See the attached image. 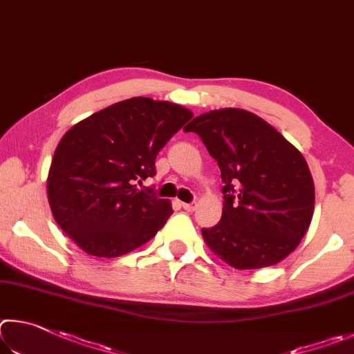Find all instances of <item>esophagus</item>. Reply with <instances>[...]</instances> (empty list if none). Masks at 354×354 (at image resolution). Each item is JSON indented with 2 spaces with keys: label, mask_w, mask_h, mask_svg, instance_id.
Returning <instances> with one entry per match:
<instances>
[{
  "label": "esophagus",
  "mask_w": 354,
  "mask_h": 354,
  "mask_svg": "<svg viewBox=\"0 0 354 354\" xmlns=\"http://www.w3.org/2000/svg\"><path fill=\"white\" fill-rule=\"evenodd\" d=\"M182 207L187 209V212H194V209L197 208V202L193 201V202H189V203H182Z\"/></svg>",
  "instance_id": "obj_1"
}]
</instances>
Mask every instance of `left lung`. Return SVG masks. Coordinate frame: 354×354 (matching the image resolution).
<instances>
[{
	"label": "left lung",
	"mask_w": 354,
	"mask_h": 354,
	"mask_svg": "<svg viewBox=\"0 0 354 354\" xmlns=\"http://www.w3.org/2000/svg\"><path fill=\"white\" fill-rule=\"evenodd\" d=\"M187 132L201 136L224 182L222 218L202 228L209 249L236 269L268 268L294 252L314 212V182L303 155L241 109L203 113Z\"/></svg>",
	"instance_id": "left-lung-1"
}]
</instances>
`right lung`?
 Wrapping results in <instances>:
<instances>
[{
	"mask_svg": "<svg viewBox=\"0 0 354 354\" xmlns=\"http://www.w3.org/2000/svg\"><path fill=\"white\" fill-rule=\"evenodd\" d=\"M193 113L182 105L132 97L73 126L48 174V201L59 227L93 257L126 255L155 236L172 214L153 188L155 158Z\"/></svg>",
	"mask_w": 354,
	"mask_h": 354,
	"instance_id": "1",
	"label": "right lung"
}]
</instances>
